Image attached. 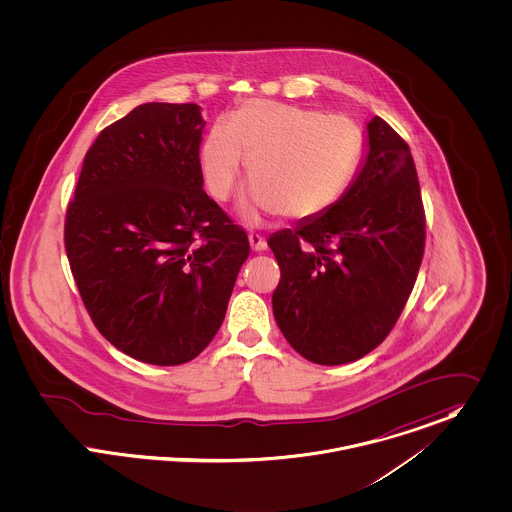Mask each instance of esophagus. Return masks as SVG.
<instances>
[{"label":"esophagus","instance_id":"1","mask_svg":"<svg viewBox=\"0 0 512 512\" xmlns=\"http://www.w3.org/2000/svg\"><path fill=\"white\" fill-rule=\"evenodd\" d=\"M249 245L253 251H265L267 249V239L261 233H249Z\"/></svg>","mask_w":512,"mask_h":512}]
</instances>
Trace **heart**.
Returning <instances> with one entry per match:
<instances>
[{"label":"heart","instance_id":"heart-1","mask_svg":"<svg viewBox=\"0 0 512 512\" xmlns=\"http://www.w3.org/2000/svg\"><path fill=\"white\" fill-rule=\"evenodd\" d=\"M249 159L247 214L277 210L288 220H312L330 210L353 182L361 129L347 117L273 100H251L216 125L200 149L208 192L228 200Z\"/></svg>","mask_w":512,"mask_h":512}]
</instances>
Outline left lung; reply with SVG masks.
I'll return each instance as SVG.
<instances>
[{
    "instance_id": "1",
    "label": "left lung",
    "mask_w": 512,
    "mask_h": 512,
    "mask_svg": "<svg viewBox=\"0 0 512 512\" xmlns=\"http://www.w3.org/2000/svg\"><path fill=\"white\" fill-rule=\"evenodd\" d=\"M363 169L324 214L269 237L275 320L308 361L343 365L391 334L416 283L426 216L406 141L379 115Z\"/></svg>"
}]
</instances>
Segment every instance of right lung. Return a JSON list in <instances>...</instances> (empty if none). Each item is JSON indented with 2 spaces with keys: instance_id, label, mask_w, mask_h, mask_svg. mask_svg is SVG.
Listing matches in <instances>:
<instances>
[{
  "instance_id": "obj_1",
  "label": "right lung",
  "mask_w": 512,
  "mask_h": 512,
  "mask_svg": "<svg viewBox=\"0 0 512 512\" xmlns=\"http://www.w3.org/2000/svg\"><path fill=\"white\" fill-rule=\"evenodd\" d=\"M196 104H143L100 131L66 208L64 247L100 334L151 365L218 334L247 233L204 192Z\"/></svg>"
}]
</instances>
